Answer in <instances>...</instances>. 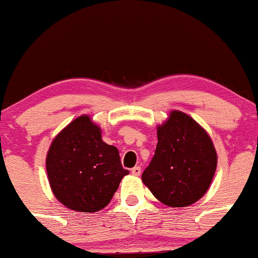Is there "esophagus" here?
<instances>
[{
    "instance_id": "34e87169",
    "label": "esophagus",
    "mask_w": 258,
    "mask_h": 258,
    "mask_svg": "<svg viewBox=\"0 0 258 258\" xmlns=\"http://www.w3.org/2000/svg\"><path fill=\"white\" fill-rule=\"evenodd\" d=\"M141 167L139 166H135L133 168H131V173L133 174V176H139L141 174Z\"/></svg>"
}]
</instances>
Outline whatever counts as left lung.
Segmentation results:
<instances>
[{
    "mask_svg": "<svg viewBox=\"0 0 258 258\" xmlns=\"http://www.w3.org/2000/svg\"><path fill=\"white\" fill-rule=\"evenodd\" d=\"M155 155L142 180L160 203L185 207L200 200L214 179L217 153L209 133L193 117L172 110L156 127Z\"/></svg>",
    "mask_w": 258,
    "mask_h": 258,
    "instance_id": "left-lung-1",
    "label": "left lung"
}]
</instances>
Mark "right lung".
I'll return each mask as SVG.
<instances>
[{
    "label": "right lung",
    "mask_w": 258,
    "mask_h": 258,
    "mask_svg": "<svg viewBox=\"0 0 258 258\" xmlns=\"http://www.w3.org/2000/svg\"><path fill=\"white\" fill-rule=\"evenodd\" d=\"M49 185L59 203L78 212H97L110 203L121 179L119 150L102 141V128L88 115L55 136L46 156Z\"/></svg>",
    "instance_id": "obj_1"
}]
</instances>
